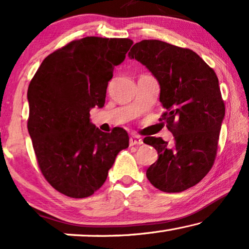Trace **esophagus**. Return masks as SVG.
Returning a JSON list of instances; mask_svg holds the SVG:
<instances>
[{
	"mask_svg": "<svg viewBox=\"0 0 249 249\" xmlns=\"http://www.w3.org/2000/svg\"><path fill=\"white\" fill-rule=\"evenodd\" d=\"M142 139L139 138L138 136H131L130 139H129V145L135 146V145H142Z\"/></svg>",
	"mask_w": 249,
	"mask_h": 249,
	"instance_id": "esophagus-1",
	"label": "esophagus"
}]
</instances>
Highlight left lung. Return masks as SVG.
<instances>
[{
    "mask_svg": "<svg viewBox=\"0 0 249 249\" xmlns=\"http://www.w3.org/2000/svg\"><path fill=\"white\" fill-rule=\"evenodd\" d=\"M158 79L164 121L173 134L172 142L145 137L158 151V161L146 176L155 188L180 193L198 183L214 164L224 102L215 72L189 49L158 39L136 43L129 52Z\"/></svg>",
    "mask_w": 249,
    "mask_h": 249,
    "instance_id": "obj_1",
    "label": "left lung"
}]
</instances>
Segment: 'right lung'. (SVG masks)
<instances>
[{
    "mask_svg": "<svg viewBox=\"0 0 249 249\" xmlns=\"http://www.w3.org/2000/svg\"><path fill=\"white\" fill-rule=\"evenodd\" d=\"M132 44L129 38L74 39L46 56L30 80L27 127L37 163L46 181L68 197L93 195L129 146L127 131L98 130L89 111L104 107L114 67Z\"/></svg>",
    "mask_w": 249,
    "mask_h": 249,
    "instance_id": "right-lung-1",
    "label": "right lung"
}]
</instances>
